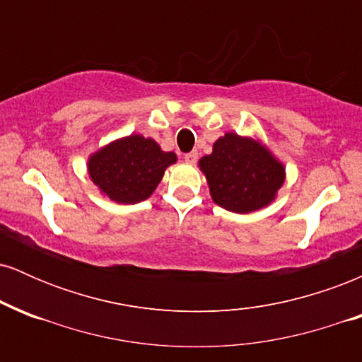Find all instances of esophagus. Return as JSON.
<instances>
[{
	"mask_svg": "<svg viewBox=\"0 0 362 362\" xmlns=\"http://www.w3.org/2000/svg\"><path fill=\"white\" fill-rule=\"evenodd\" d=\"M197 158H199V153L197 151H190V153H187V155L184 156V160H185V163L194 165L195 161H197Z\"/></svg>",
	"mask_w": 362,
	"mask_h": 362,
	"instance_id": "1",
	"label": "esophagus"
}]
</instances>
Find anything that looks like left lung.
Wrapping results in <instances>:
<instances>
[{
    "label": "left lung",
    "mask_w": 362,
    "mask_h": 362,
    "mask_svg": "<svg viewBox=\"0 0 362 362\" xmlns=\"http://www.w3.org/2000/svg\"><path fill=\"white\" fill-rule=\"evenodd\" d=\"M214 204L236 214H250L276 201L286 180V165L255 136L226 132L213 153L199 160Z\"/></svg>",
    "instance_id": "1"
}]
</instances>
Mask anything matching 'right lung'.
Segmentation results:
<instances>
[{"label": "right lung", "mask_w": 362, "mask_h": 362, "mask_svg": "<svg viewBox=\"0 0 362 362\" xmlns=\"http://www.w3.org/2000/svg\"><path fill=\"white\" fill-rule=\"evenodd\" d=\"M173 151H163L153 138L131 134L114 139L88 156L86 172L98 192L117 204H138L156 190Z\"/></svg>", "instance_id": "right-lung-1"}]
</instances>
